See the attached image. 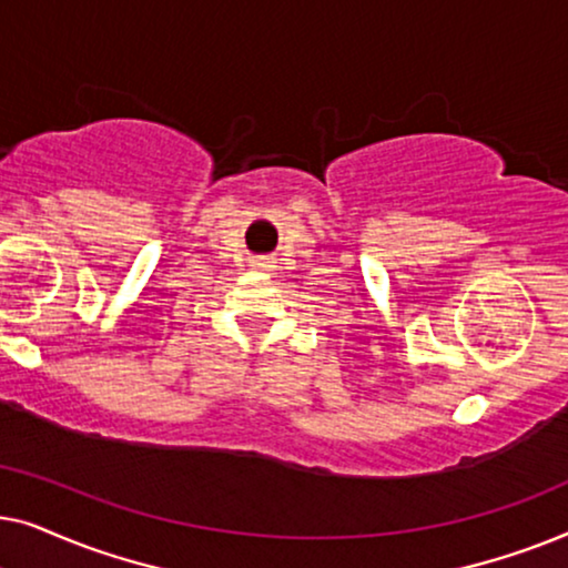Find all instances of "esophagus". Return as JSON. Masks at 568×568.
Listing matches in <instances>:
<instances>
[{"label":"esophagus","mask_w":568,"mask_h":568,"mask_svg":"<svg viewBox=\"0 0 568 568\" xmlns=\"http://www.w3.org/2000/svg\"><path fill=\"white\" fill-rule=\"evenodd\" d=\"M255 266H266V263H263V261H258V263H255Z\"/></svg>","instance_id":"obj_1"}]
</instances>
